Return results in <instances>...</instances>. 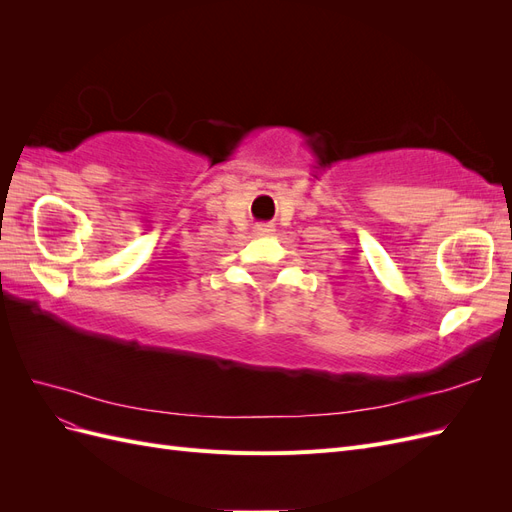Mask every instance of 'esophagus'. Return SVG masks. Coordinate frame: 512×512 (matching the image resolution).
<instances>
[{
    "label": "esophagus",
    "mask_w": 512,
    "mask_h": 512,
    "mask_svg": "<svg viewBox=\"0 0 512 512\" xmlns=\"http://www.w3.org/2000/svg\"><path fill=\"white\" fill-rule=\"evenodd\" d=\"M273 232H275L273 224H256V228H254L256 237H271Z\"/></svg>",
    "instance_id": "34e87169"
}]
</instances>
